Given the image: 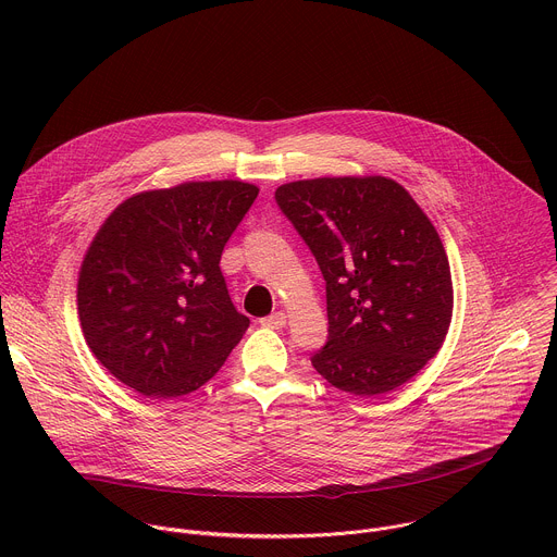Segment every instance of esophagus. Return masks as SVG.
I'll use <instances>...</instances> for the list:
<instances>
[{
  "instance_id": "34e87169",
  "label": "esophagus",
  "mask_w": 557,
  "mask_h": 557,
  "mask_svg": "<svg viewBox=\"0 0 557 557\" xmlns=\"http://www.w3.org/2000/svg\"><path fill=\"white\" fill-rule=\"evenodd\" d=\"M286 320H288L286 312H284V310H277V312L264 317L262 326H267V329H284V326H286Z\"/></svg>"
}]
</instances>
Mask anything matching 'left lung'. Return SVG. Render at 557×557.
<instances>
[{
  "label": "left lung",
  "mask_w": 557,
  "mask_h": 557,
  "mask_svg": "<svg viewBox=\"0 0 557 557\" xmlns=\"http://www.w3.org/2000/svg\"><path fill=\"white\" fill-rule=\"evenodd\" d=\"M275 200L326 280L329 342L312 357L331 385L379 396L441 350L454 310L441 235L410 191L387 176H322Z\"/></svg>",
  "instance_id": "obj_1"
}]
</instances>
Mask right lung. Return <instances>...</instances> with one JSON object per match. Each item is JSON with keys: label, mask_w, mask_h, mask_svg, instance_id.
<instances>
[{"label": "right lung", "mask_w": 557, "mask_h": 557, "mask_svg": "<svg viewBox=\"0 0 557 557\" xmlns=\"http://www.w3.org/2000/svg\"><path fill=\"white\" fill-rule=\"evenodd\" d=\"M258 194L243 181H189L138 191L106 218L78 271L76 310L112 376L176 399L222 368L251 322L231 304L220 256Z\"/></svg>", "instance_id": "obj_1"}]
</instances>
